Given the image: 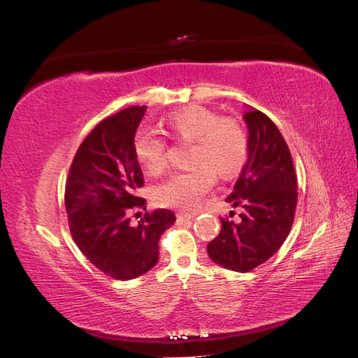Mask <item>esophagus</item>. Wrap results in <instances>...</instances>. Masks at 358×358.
<instances>
[{"mask_svg":"<svg viewBox=\"0 0 358 358\" xmlns=\"http://www.w3.org/2000/svg\"><path fill=\"white\" fill-rule=\"evenodd\" d=\"M194 218V215L191 213H179L178 215V224H183V222H188Z\"/></svg>","mask_w":358,"mask_h":358,"instance_id":"obj_1","label":"esophagus"}]
</instances>
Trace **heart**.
<instances>
[{
    "label": "heart",
    "instance_id": "b5f03b06",
    "mask_svg": "<svg viewBox=\"0 0 358 358\" xmlns=\"http://www.w3.org/2000/svg\"><path fill=\"white\" fill-rule=\"evenodd\" d=\"M167 131L180 142L194 143L191 171H178L155 188V200L161 206L183 212L192 210L208 192L215 175L227 178L243 166L248 155L245 128L231 117H220L201 106H188L166 117ZM133 150L138 166L150 175H158L167 164L164 138L142 129L134 136Z\"/></svg>",
    "mask_w": 358,
    "mask_h": 358
}]
</instances>
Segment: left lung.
<instances>
[{
	"label": "left lung",
	"instance_id": "obj_1",
	"mask_svg": "<svg viewBox=\"0 0 358 358\" xmlns=\"http://www.w3.org/2000/svg\"><path fill=\"white\" fill-rule=\"evenodd\" d=\"M243 121L248 158L227 197L233 208H242L241 220H221V233L208 245L212 262L241 273L278 252L289 234L297 206V178L282 134L251 106H246Z\"/></svg>",
	"mask_w": 358,
	"mask_h": 358
}]
</instances>
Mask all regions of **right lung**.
<instances>
[{
	"label": "right lung",
	"mask_w": 358,
	"mask_h": 358,
	"mask_svg": "<svg viewBox=\"0 0 358 358\" xmlns=\"http://www.w3.org/2000/svg\"><path fill=\"white\" fill-rule=\"evenodd\" d=\"M145 113L146 106H133L96 125L76 152L66 183L76 245L96 268L119 280L142 276L158 263L159 237L176 221L171 210L157 209L137 225L129 222V213L146 203L136 196L143 173L133 150Z\"/></svg>",
	"instance_id": "right-lung-1"
}]
</instances>
